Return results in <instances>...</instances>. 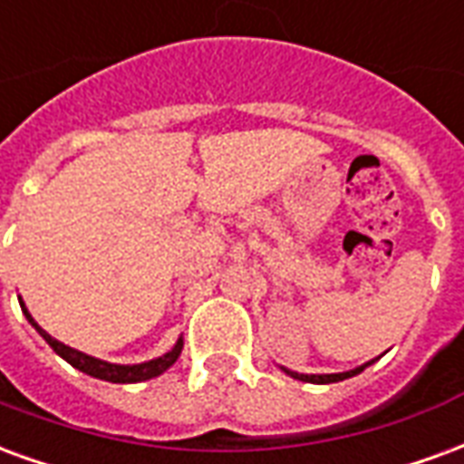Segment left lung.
Returning <instances> with one entry per match:
<instances>
[{"label": "left lung", "instance_id": "1", "mask_svg": "<svg viewBox=\"0 0 464 464\" xmlns=\"http://www.w3.org/2000/svg\"><path fill=\"white\" fill-rule=\"evenodd\" d=\"M375 360H368V362H362V365H358V368H353V370H345V372H328V375H308V372H295V370L283 368V365H281V370L285 372V375H291V378H295V380H303V382L328 385V382H341V380H348V378H353V375H360V372L368 368V365H372Z\"/></svg>", "mask_w": 464, "mask_h": 464}]
</instances>
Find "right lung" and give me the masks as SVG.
I'll return each mask as SVG.
<instances>
[{
	"mask_svg": "<svg viewBox=\"0 0 464 464\" xmlns=\"http://www.w3.org/2000/svg\"><path fill=\"white\" fill-rule=\"evenodd\" d=\"M19 305H22V313H24V318L32 323V328H34L42 338H44L52 350H54L59 358H64L69 365H74L76 370H82L86 375H92V378H99V380H106V382H143V380H151V378H159L161 372L171 368L173 362L179 360L183 350V338L176 341L169 353H163L159 358L153 360H146V362H136V365H119V362H109V360H102V358H94V355H86L82 350L76 348H69L64 343H59L56 338H52L49 333L39 325V323L32 318V313L26 311L24 301L19 298Z\"/></svg>",
	"mask_w": 464,
	"mask_h": 464,
	"instance_id": "obj_1",
	"label": "right lung"
}]
</instances>
